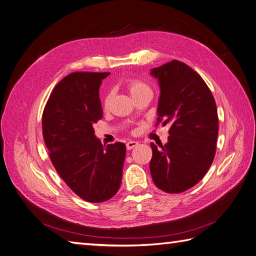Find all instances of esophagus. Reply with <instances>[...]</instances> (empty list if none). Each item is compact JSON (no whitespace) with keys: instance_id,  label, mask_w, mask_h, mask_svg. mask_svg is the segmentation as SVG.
Instances as JSON below:
<instances>
[{"instance_id":"1","label":"esophagus","mask_w":256,"mask_h":256,"mask_svg":"<svg viewBox=\"0 0 256 256\" xmlns=\"http://www.w3.org/2000/svg\"><path fill=\"white\" fill-rule=\"evenodd\" d=\"M138 146V142H136V141H128L126 143V148H128V150H132V148H134Z\"/></svg>"}]
</instances>
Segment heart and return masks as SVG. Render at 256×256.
<instances>
[{
  "label": "heart",
  "mask_w": 256,
  "mask_h": 256,
  "mask_svg": "<svg viewBox=\"0 0 256 256\" xmlns=\"http://www.w3.org/2000/svg\"><path fill=\"white\" fill-rule=\"evenodd\" d=\"M128 92L131 96H136L138 95V92H141L146 90H148V87L146 85V84H143L142 82H138V80H130L128 82ZM110 95H108L105 97L104 100V104L105 106H108L110 103Z\"/></svg>",
  "instance_id": "1"
}]
</instances>
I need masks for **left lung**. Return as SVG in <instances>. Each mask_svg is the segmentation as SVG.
Segmentation results:
<instances>
[{"mask_svg": "<svg viewBox=\"0 0 256 256\" xmlns=\"http://www.w3.org/2000/svg\"><path fill=\"white\" fill-rule=\"evenodd\" d=\"M160 96L158 123L171 124L168 142L151 143L150 171L158 188L178 194L194 187L212 166L218 136L215 100L206 82L178 60L151 69Z\"/></svg>", "mask_w": 256, "mask_h": 256, "instance_id": "8db88e82", "label": "left lung"}]
</instances>
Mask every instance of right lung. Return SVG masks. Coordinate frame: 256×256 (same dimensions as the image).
Returning <instances> with one entry per match:
<instances>
[{"mask_svg":"<svg viewBox=\"0 0 256 256\" xmlns=\"http://www.w3.org/2000/svg\"><path fill=\"white\" fill-rule=\"evenodd\" d=\"M110 72H72L57 84L42 114L51 162L77 196L103 202L118 192L126 146H103L92 125L103 118L102 80Z\"/></svg>","mask_w":256,"mask_h":256,"instance_id":"right-lung-1","label":"right lung"}]
</instances>
